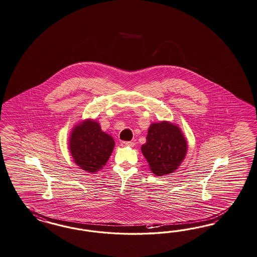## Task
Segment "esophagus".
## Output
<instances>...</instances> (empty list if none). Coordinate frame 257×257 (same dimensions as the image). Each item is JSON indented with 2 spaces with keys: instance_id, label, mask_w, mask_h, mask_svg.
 I'll return each mask as SVG.
<instances>
[{
  "instance_id": "1",
  "label": "esophagus",
  "mask_w": 257,
  "mask_h": 257,
  "mask_svg": "<svg viewBox=\"0 0 257 257\" xmlns=\"http://www.w3.org/2000/svg\"><path fill=\"white\" fill-rule=\"evenodd\" d=\"M120 145L122 147H134L135 146V143L132 141H122L120 143Z\"/></svg>"
}]
</instances>
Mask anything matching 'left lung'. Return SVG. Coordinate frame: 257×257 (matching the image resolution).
I'll return each mask as SVG.
<instances>
[{
    "mask_svg": "<svg viewBox=\"0 0 257 257\" xmlns=\"http://www.w3.org/2000/svg\"><path fill=\"white\" fill-rule=\"evenodd\" d=\"M146 139L141 152L156 176L172 173L185 159L187 140L178 125L167 120L153 122L148 129Z\"/></svg>",
    "mask_w": 257,
    "mask_h": 257,
    "instance_id": "8db88e82",
    "label": "left lung"
}]
</instances>
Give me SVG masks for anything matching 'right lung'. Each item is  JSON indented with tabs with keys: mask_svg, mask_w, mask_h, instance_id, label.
I'll use <instances>...</instances> for the list:
<instances>
[{
	"mask_svg": "<svg viewBox=\"0 0 257 257\" xmlns=\"http://www.w3.org/2000/svg\"><path fill=\"white\" fill-rule=\"evenodd\" d=\"M115 147L110 135L102 131L100 123L86 118L75 125L69 138V152L77 167L88 173L102 169Z\"/></svg>",
	"mask_w": 257,
	"mask_h": 257,
	"instance_id": "obj_1",
	"label": "right lung"
}]
</instances>
